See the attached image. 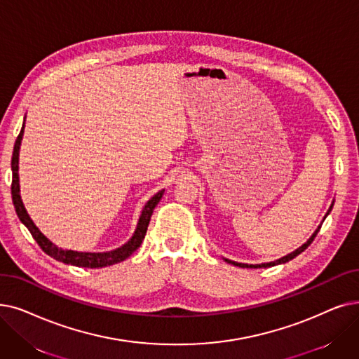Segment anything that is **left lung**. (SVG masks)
Returning <instances> with one entry per match:
<instances>
[{
  "instance_id": "1",
  "label": "left lung",
  "mask_w": 359,
  "mask_h": 359,
  "mask_svg": "<svg viewBox=\"0 0 359 359\" xmlns=\"http://www.w3.org/2000/svg\"><path fill=\"white\" fill-rule=\"evenodd\" d=\"M333 205H334V201L332 202V205H330V208H329V211L325 212V215H324V218H323V222L325 220V217L330 214V211H332V208H333ZM323 222H321V224H323ZM321 224L316 229V231L313 233V235H311V238L302 245V246H299L298 249H294L293 252H290V254H287V255H285V257H282V258H278V259H276V261H270V262H262V264H243V262H236V261H231V259H227V258H223L226 262H229V264H231V266H236V267H242V269H267V267H273V266H278V264H285V262H287V261H290V259H293L294 257H298L299 254H302L305 249L313 243V241H314V238L317 236V233L320 231V229H321Z\"/></svg>"
}]
</instances>
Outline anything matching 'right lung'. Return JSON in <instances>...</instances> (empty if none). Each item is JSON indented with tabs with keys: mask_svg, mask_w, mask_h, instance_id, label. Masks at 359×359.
<instances>
[{
	"mask_svg": "<svg viewBox=\"0 0 359 359\" xmlns=\"http://www.w3.org/2000/svg\"><path fill=\"white\" fill-rule=\"evenodd\" d=\"M26 121V117H25ZM25 121L22 130L15 139L14 149H13V158H11V171H13V183H11V196H13V204L15 208V212H18V217L20 218V222L27 227L30 231V235L34 236V239L38 242V245L42 248V251L45 254H48L54 259L70 264V266L76 267H85V269H102L113 266V264L121 262L126 258H129L136 249L141 246L142 241L145 239L147 235V229L151 220V215L154 208L157 207L160 199L163 198L164 191H160L155 194L147 204L142 208L141 215H139V220L136 224V229L133 231L132 238L123 243L121 246L113 249V251H105V252H81V251H72V249H63L58 248L55 243H53L48 238H46L43 233L36 227L32 218L27 214L23 201L20 196V183H19V154H20V145H22V139L25 133Z\"/></svg>",
	"mask_w": 359,
	"mask_h": 359,
	"instance_id": "right-lung-1",
	"label": "right lung"
}]
</instances>
